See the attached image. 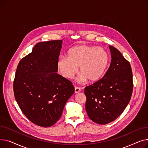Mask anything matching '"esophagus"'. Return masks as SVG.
Wrapping results in <instances>:
<instances>
[{"label": "esophagus", "instance_id": "esophagus-1", "mask_svg": "<svg viewBox=\"0 0 148 148\" xmlns=\"http://www.w3.org/2000/svg\"><path fill=\"white\" fill-rule=\"evenodd\" d=\"M75 94H77V93H79V92H80V90H81V89H80V88H78V87H75Z\"/></svg>", "mask_w": 148, "mask_h": 148}]
</instances>
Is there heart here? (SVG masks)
Wrapping results in <instances>:
<instances>
[{
    "instance_id": "heart-1",
    "label": "heart",
    "mask_w": 148,
    "mask_h": 148,
    "mask_svg": "<svg viewBox=\"0 0 148 148\" xmlns=\"http://www.w3.org/2000/svg\"><path fill=\"white\" fill-rule=\"evenodd\" d=\"M68 58L60 57L57 62L59 73L66 79H71L78 73V80L84 83L88 80L96 82L106 73L110 64V56L102 47L88 45L73 47L68 51Z\"/></svg>"
}]
</instances>
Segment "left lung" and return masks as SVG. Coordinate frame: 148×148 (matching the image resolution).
Returning a JSON list of instances; mask_svg holds the SVG:
<instances>
[{"label":"left lung","instance_id":"left-lung-1","mask_svg":"<svg viewBox=\"0 0 148 148\" xmlns=\"http://www.w3.org/2000/svg\"><path fill=\"white\" fill-rule=\"evenodd\" d=\"M112 60L102 79L84 89L85 107L89 118L105 125L114 121L128 104L133 83L130 62L121 52L109 45Z\"/></svg>","mask_w":148,"mask_h":148}]
</instances>
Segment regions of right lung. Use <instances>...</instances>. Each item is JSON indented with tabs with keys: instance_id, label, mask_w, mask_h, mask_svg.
Wrapping results in <instances>:
<instances>
[{
	"instance_id": "right-lung-1",
	"label": "right lung",
	"mask_w": 148,
	"mask_h": 148,
	"mask_svg": "<svg viewBox=\"0 0 148 148\" xmlns=\"http://www.w3.org/2000/svg\"><path fill=\"white\" fill-rule=\"evenodd\" d=\"M62 42H38L20 61L15 73V100L27 118L42 127H51L60 118L74 93L72 83L57 73Z\"/></svg>"
}]
</instances>
